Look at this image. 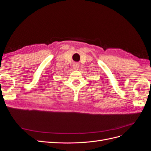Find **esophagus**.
Masks as SVG:
<instances>
[{"label":"esophagus","instance_id":"34e87169","mask_svg":"<svg viewBox=\"0 0 151 151\" xmlns=\"http://www.w3.org/2000/svg\"><path fill=\"white\" fill-rule=\"evenodd\" d=\"M73 68H74V70H79V63H74V64H73Z\"/></svg>","mask_w":151,"mask_h":151}]
</instances>
